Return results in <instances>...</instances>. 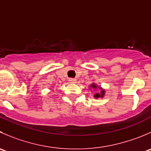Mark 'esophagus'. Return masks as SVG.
<instances>
[{"mask_svg":"<svg viewBox=\"0 0 151 151\" xmlns=\"http://www.w3.org/2000/svg\"><path fill=\"white\" fill-rule=\"evenodd\" d=\"M68 81H69L70 83H71V84H74V83H77V80H76V79H73V78H71L68 80Z\"/></svg>","mask_w":151,"mask_h":151,"instance_id":"34e87169","label":"esophagus"}]
</instances>
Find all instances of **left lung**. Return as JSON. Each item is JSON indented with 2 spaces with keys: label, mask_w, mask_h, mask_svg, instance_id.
Returning a JSON list of instances; mask_svg holds the SVG:
<instances>
[{
  "label": "left lung",
  "mask_w": 151,
  "mask_h": 151,
  "mask_svg": "<svg viewBox=\"0 0 151 151\" xmlns=\"http://www.w3.org/2000/svg\"><path fill=\"white\" fill-rule=\"evenodd\" d=\"M89 89H90L91 91L95 90L96 91V93H93V97H94L95 99H98V98H103L105 94V89L102 88L100 87L99 86H97L95 83H92L89 86ZM98 90H99L100 91L97 92V91Z\"/></svg>",
  "instance_id": "left-lung-1"
}]
</instances>
